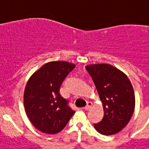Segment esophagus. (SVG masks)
Returning <instances> with one entry per match:
<instances>
[{
  "instance_id": "34e87169",
  "label": "esophagus",
  "mask_w": 149,
  "mask_h": 149,
  "mask_svg": "<svg viewBox=\"0 0 149 149\" xmlns=\"http://www.w3.org/2000/svg\"><path fill=\"white\" fill-rule=\"evenodd\" d=\"M92 106H93V103H92L91 102H87V105H86V106L85 107H84V109L89 110V109L91 108Z\"/></svg>"
}]
</instances>
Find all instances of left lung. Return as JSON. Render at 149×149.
I'll use <instances>...</instances> for the list:
<instances>
[{
  "label": "left lung",
  "mask_w": 149,
  "mask_h": 149,
  "mask_svg": "<svg viewBox=\"0 0 149 149\" xmlns=\"http://www.w3.org/2000/svg\"><path fill=\"white\" fill-rule=\"evenodd\" d=\"M91 76L102 103V120L94 124L95 130L104 135L116 134L125 128L135 109L134 89L126 75L107 63L86 66Z\"/></svg>",
  "instance_id": "1"
}]
</instances>
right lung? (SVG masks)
<instances>
[{
    "mask_svg": "<svg viewBox=\"0 0 149 149\" xmlns=\"http://www.w3.org/2000/svg\"><path fill=\"white\" fill-rule=\"evenodd\" d=\"M76 65L66 61L45 63L33 72L25 86L24 104L33 125L47 134L62 131L75 111L60 94L63 81Z\"/></svg>",
    "mask_w": 149,
    "mask_h": 149,
    "instance_id": "right-lung-1",
    "label": "right lung"
}]
</instances>
